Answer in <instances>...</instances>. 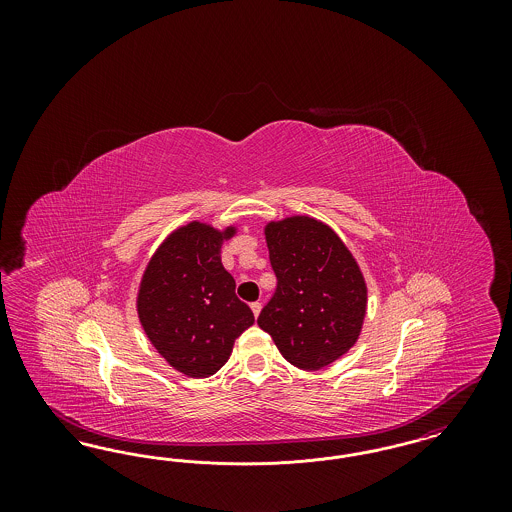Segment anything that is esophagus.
Here are the masks:
<instances>
[{"label":"esophagus","mask_w":512,"mask_h":512,"mask_svg":"<svg viewBox=\"0 0 512 512\" xmlns=\"http://www.w3.org/2000/svg\"><path fill=\"white\" fill-rule=\"evenodd\" d=\"M261 307H263V305H261L259 301L251 303V311H253V315H255V317H259V313H261Z\"/></svg>","instance_id":"obj_1"}]
</instances>
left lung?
Wrapping results in <instances>:
<instances>
[{
  "mask_svg": "<svg viewBox=\"0 0 512 512\" xmlns=\"http://www.w3.org/2000/svg\"><path fill=\"white\" fill-rule=\"evenodd\" d=\"M278 286L257 324L301 370L338 361L359 340L366 315L365 276L324 222L295 215L265 226Z\"/></svg>",
  "mask_w": 512,
  "mask_h": 512,
  "instance_id": "1",
  "label": "left lung"
}]
</instances>
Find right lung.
<instances>
[{"label":"right lung","mask_w":512,"mask_h":512,"mask_svg":"<svg viewBox=\"0 0 512 512\" xmlns=\"http://www.w3.org/2000/svg\"><path fill=\"white\" fill-rule=\"evenodd\" d=\"M234 234L236 226L217 230L199 220L176 228L157 247L140 282L136 311L147 340L190 378L220 370L236 338L255 322L220 261L222 242Z\"/></svg>","instance_id":"right-lung-1"}]
</instances>
